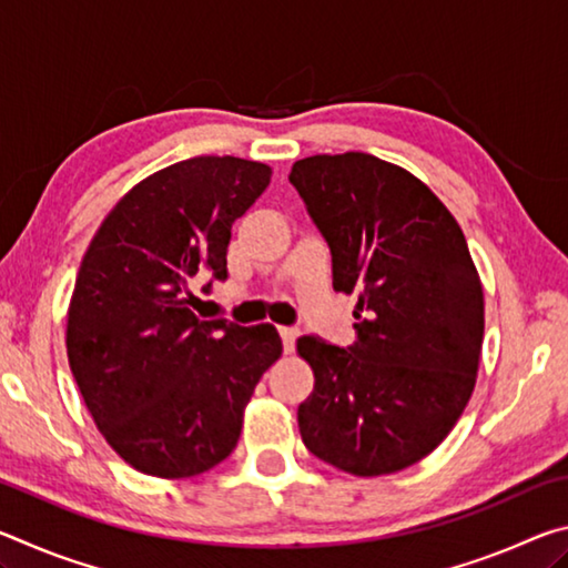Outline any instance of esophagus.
Masks as SVG:
<instances>
[{"label": "esophagus", "mask_w": 568, "mask_h": 568, "mask_svg": "<svg viewBox=\"0 0 568 568\" xmlns=\"http://www.w3.org/2000/svg\"><path fill=\"white\" fill-rule=\"evenodd\" d=\"M297 335H301V333H297L295 328H281V338H283V351L285 353H293Z\"/></svg>", "instance_id": "1"}]
</instances>
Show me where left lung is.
Listing matches in <instances>:
<instances>
[{"mask_svg": "<svg viewBox=\"0 0 568 568\" xmlns=\"http://www.w3.org/2000/svg\"><path fill=\"white\" fill-rule=\"evenodd\" d=\"M291 182L331 245L333 291L358 295L348 351L297 338L315 376L303 444L345 474H396L434 454L476 386L484 285L464 230L426 182L368 152L297 160Z\"/></svg>", "mask_w": 568, "mask_h": 568, "instance_id": "8db88e82", "label": "left lung"}]
</instances>
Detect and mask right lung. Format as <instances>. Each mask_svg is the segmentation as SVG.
Returning <instances> with one entry per match:
<instances>
[{
    "label": "right lung",
    "mask_w": 568,
    "mask_h": 568,
    "mask_svg": "<svg viewBox=\"0 0 568 568\" xmlns=\"http://www.w3.org/2000/svg\"><path fill=\"white\" fill-rule=\"evenodd\" d=\"M271 175L230 155L162 168L124 192L82 257L67 358L100 434L140 474L190 478L225 460L257 381L281 358L273 325L190 311L192 277H227L230 227Z\"/></svg>",
    "instance_id": "1"
}]
</instances>
